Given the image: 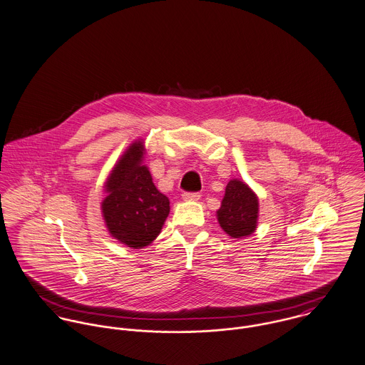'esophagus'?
Wrapping results in <instances>:
<instances>
[{
    "mask_svg": "<svg viewBox=\"0 0 365 365\" xmlns=\"http://www.w3.org/2000/svg\"><path fill=\"white\" fill-rule=\"evenodd\" d=\"M182 199L185 202H197L200 199V193H183Z\"/></svg>",
    "mask_w": 365,
    "mask_h": 365,
    "instance_id": "obj_1",
    "label": "esophagus"
}]
</instances>
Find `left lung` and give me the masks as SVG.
Returning a JSON list of instances; mask_svg holds the SVG:
<instances>
[{"instance_id":"1","label":"left lung","mask_w":365,"mask_h":365,"mask_svg":"<svg viewBox=\"0 0 365 365\" xmlns=\"http://www.w3.org/2000/svg\"><path fill=\"white\" fill-rule=\"evenodd\" d=\"M220 227L228 237L242 240L252 235L259 221V197L240 179H231L217 210Z\"/></svg>"}]
</instances>
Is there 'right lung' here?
<instances>
[{
    "instance_id": "obj_1",
    "label": "right lung",
    "mask_w": 365,
    "mask_h": 365,
    "mask_svg": "<svg viewBox=\"0 0 365 365\" xmlns=\"http://www.w3.org/2000/svg\"><path fill=\"white\" fill-rule=\"evenodd\" d=\"M144 140L133 141L112 168L106 182V197L101 204L110 237L131 249L153 242L169 215V199L154 185L144 165Z\"/></svg>"
}]
</instances>
